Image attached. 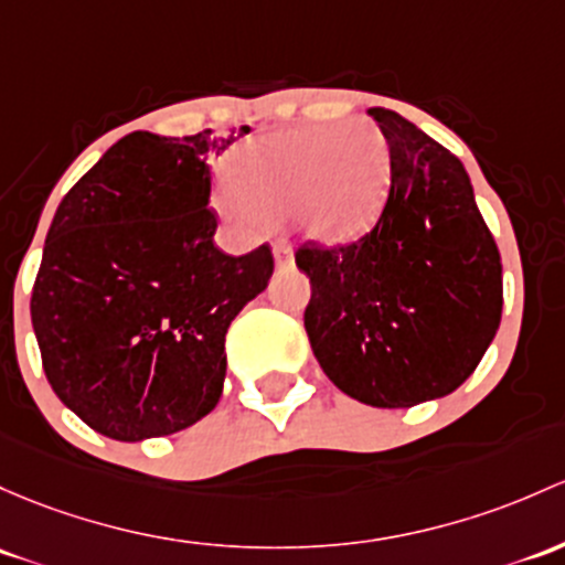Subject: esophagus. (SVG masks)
Returning <instances> with one entry per match:
<instances>
[{
  "label": "esophagus",
  "instance_id": "1",
  "mask_svg": "<svg viewBox=\"0 0 565 565\" xmlns=\"http://www.w3.org/2000/svg\"><path fill=\"white\" fill-rule=\"evenodd\" d=\"M273 259H276V265H292V252L284 243H276L273 246Z\"/></svg>",
  "mask_w": 565,
  "mask_h": 565
}]
</instances>
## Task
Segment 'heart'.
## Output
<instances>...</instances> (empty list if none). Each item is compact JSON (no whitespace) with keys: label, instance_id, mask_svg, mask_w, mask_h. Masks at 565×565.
<instances>
[{"label":"heart","instance_id":"1","mask_svg":"<svg viewBox=\"0 0 565 565\" xmlns=\"http://www.w3.org/2000/svg\"><path fill=\"white\" fill-rule=\"evenodd\" d=\"M390 175V142L376 124L284 129L230 153L213 203L243 233L289 216L308 241L347 246L376 222Z\"/></svg>","mask_w":565,"mask_h":565}]
</instances>
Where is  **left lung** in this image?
Wrapping results in <instances>:
<instances>
[{"label": "left lung", "mask_w": 565, "mask_h": 565, "mask_svg": "<svg viewBox=\"0 0 565 565\" xmlns=\"http://www.w3.org/2000/svg\"><path fill=\"white\" fill-rule=\"evenodd\" d=\"M390 142L387 203L349 246L306 243V332L338 390L376 408L449 395L501 324V254L455 153L395 110H367Z\"/></svg>", "instance_id": "left-lung-1"}]
</instances>
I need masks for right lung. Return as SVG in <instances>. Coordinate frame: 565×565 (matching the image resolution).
I'll list each match as a JSON object with an SVG mask.
<instances>
[{
  "label": "right lung",
  "instance_id": "right-lung-1",
  "mask_svg": "<svg viewBox=\"0 0 565 565\" xmlns=\"http://www.w3.org/2000/svg\"><path fill=\"white\" fill-rule=\"evenodd\" d=\"M246 132H129L56 207L32 328L58 401L103 436H170L222 397L224 335L273 276L267 246L213 243L207 159Z\"/></svg>",
  "mask_w": 565,
  "mask_h": 565
}]
</instances>
